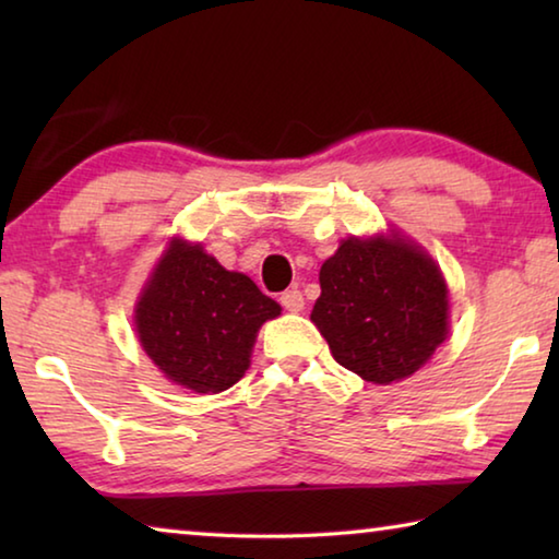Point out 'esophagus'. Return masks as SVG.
<instances>
[{
	"instance_id": "obj_1",
	"label": "esophagus",
	"mask_w": 559,
	"mask_h": 559,
	"mask_svg": "<svg viewBox=\"0 0 559 559\" xmlns=\"http://www.w3.org/2000/svg\"><path fill=\"white\" fill-rule=\"evenodd\" d=\"M281 306L290 310V313H300L302 306H306V302H302V293L296 288L281 293Z\"/></svg>"
}]
</instances>
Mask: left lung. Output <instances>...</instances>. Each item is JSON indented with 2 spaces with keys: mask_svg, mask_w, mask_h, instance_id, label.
<instances>
[{
  "mask_svg": "<svg viewBox=\"0 0 559 559\" xmlns=\"http://www.w3.org/2000/svg\"><path fill=\"white\" fill-rule=\"evenodd\" d=\"M330 353L367 382L414 374L449 333V288L427 251L392 234L345 239L310 313Z\"/></svg>",
  "mask_w": 559,
  "mask_h": 559,
  "instance_id": "8db88e82",
  "label": "left lung"
}]
</instances>
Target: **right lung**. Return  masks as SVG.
<instances>
[{
  "instance_id": "add662e5",
  "label": "right lung",
  "mask_w": 559,
  "mask_h": 559,
  "mask_svg": "<svg viewBox=\"0 0 559 559\" xmlns=\"http://www.w3.org/2000/svg\"><path fill=\"white\" fill-rule=\"evenodd\" d=\"M281 306L226 271L202 243L173 239L135 306L140 345L169 382L200 394L229 390L249 370L259 328Z\"/></svg>"
}]
</instances>
